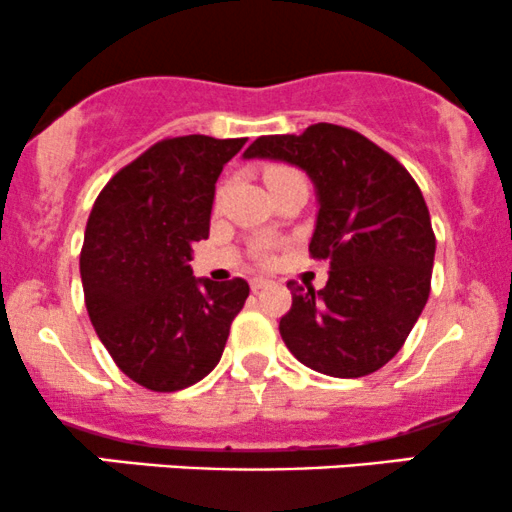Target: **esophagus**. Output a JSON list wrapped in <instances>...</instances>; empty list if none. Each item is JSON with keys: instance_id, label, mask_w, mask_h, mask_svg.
Returning <instances> with one entry per match:
<instances>
[{"instance_id": "obj_1", "label": "esophagus", "mask_w": 512, "mask_h": 512, "mask_svg": "<svg viewBox=\"0 0 512 512\" xmlns=\"http://www.w3.org/2000/svg\"><path fill=\"white\" fill-rule=\"evenodd\" d=\"M272 282H269V279H265V277H255V279H250V289L255 291H260V289H265V286H269Z\"/></svg>"}]
</instances>
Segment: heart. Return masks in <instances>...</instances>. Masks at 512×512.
<instances>
[{
	"label": "heart",
	"instance_id": "b5f03b06",
	"mask_svg": "<svg viewBox=\"0 0 512 512\" xmlns=\"http://www.w3.org/2000/svg\"><path fill=\"white\" fill-rule=\"evenodd\" d=\"M289 177H301V174L296 170H289V167H269L265 174L267 184L282 182V179H289ZM269 250H272L269 243H260L257 245V257H260V260H269Z\"/></svg>",
	"mask_w": 512,
	"mask_h": 512
}]
</instances>
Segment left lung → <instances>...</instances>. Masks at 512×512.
I'll return each mask as SVG.
<instances>
[{
    "instance_id": "left-lung-1",
    "label": "left lung",
    "mask_w": 512,
    "mask_h": 512,
    "mask_svg": "<svg viewBox=\"0 0 512 512\" xmlns=\"http://www.w3.org/2000/svg\"><path fill=\"white\" fill-rule=\"evenodd\" d=\"M245 160L299 167L316 187L308 252L330 262L328 284L289 282L279 320L289 352L306 367L357 379L384 367L406 342L430 296L435 233L415 179L372 140L335 123L301 136H262Z\"/></svg>"
}]
</instances>
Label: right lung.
<instances>
[{"label": "right lung", "instance_id": "1", "mask_svg": "<svg viewBox=\"0 0 512 512\" xmlns=\"http://www.w3.org/2000/svg\"><path fill=\"white\" fill-rule=\"evenodd\" d=\"M245 138L155 143L109 179L89 213L80 274L99 340L128 379L182 391L221 362L245 279H196L192 245L209 238L218 174Z\"/></svg>", "mask_w": 512, "mask_h": 512}]
</instances>
